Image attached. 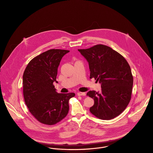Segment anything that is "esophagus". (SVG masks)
<instances>
[{
    "label": "esophagus",
    "instance_id": "obj_1",
    "mask_svg": "<svg viewBox=\"0 0 153 153\" xmlns=\"http://www.w3.org/2000/svg\"><path fill=\"white\" fill-rule=\"evenodd\" d=\"M77 95L78 96H85V93H82V92H79L77 93Z\"/></svg>",
    "mask_w": 153,
    "mask_h": 153
}]
</instances>
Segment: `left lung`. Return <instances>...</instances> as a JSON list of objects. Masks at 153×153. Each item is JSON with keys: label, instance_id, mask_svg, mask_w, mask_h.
<instances>
[{"label": "left lung", "instance_id": "1", "mask_svg": "<svg viewBox=\"0 0 153 153\" xmlns=\"http://www.w3.org/2000/svg\"><path fill=\"white\" fill-rule=\"evenodd\" d=\"M78 51L88 62L90 78L101 83L100 93L90 91L87 94L94 100L90 112L102 120L117 117L131 99L133 76L129 63L122 55L105 45Z\"/></svg>", "mask_w": 153, "mask_h": 153}]
</instances>
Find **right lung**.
<instances>
[{"mask_svg": "<svg viewBox=\"0 0 153 153\" xmlns=\"http://www.w3.org/2000/svg\"><path fill=\"white\" fill-rule=\"evenodd\" d=\"M69 51L51 49L36 56L27 65L23 75V95L29 111L39 122L53 125L63 119L69 111V100L74 93H57V68Z\"/></svg>", "mask_w": 153, "mask_h": 153, "instance_id": "1", "label": "right lung"}]
</instances>
